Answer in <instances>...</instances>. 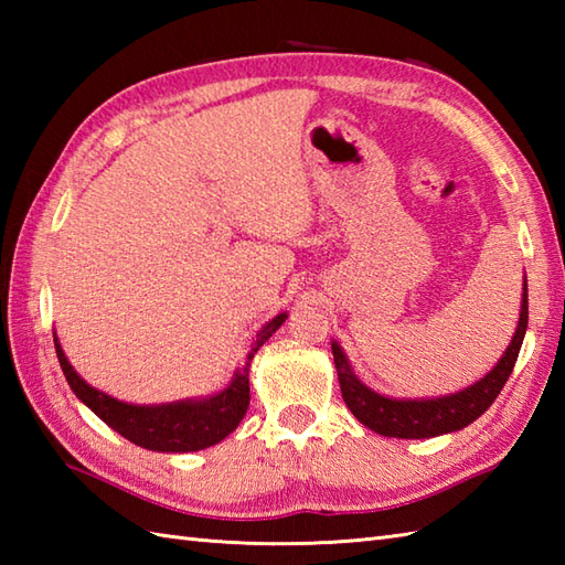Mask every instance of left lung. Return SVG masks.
<instances>
[{
	"label": "left lung",
	"instance_id": "1",
	"mask_svg": "<svg viewBox=\"0 0 565 565\" xmlns=\"http://www.w3.org/2000/svg\"><path fill=\"white\" fill-rule=\"evenodd\" d=\"M526 320H530V306H526V284H524L518 330H514V338L510 340L505 354L500 356V362L490 369L481 381H476L473 386L449 393V395H437V398L398 401V398H386V395L371 391L354 376V371L350 362H347L342 347L338 342H332V356H334V369H338L342 398L359 423L379 431L383 437L429 439V437L447 435V431L463 429L466 425H471L473 419L481 417L490 405H493L498 393L508 383L524 340Z\"/></svg>",
	"mask_w": 565,
	"mask_h": 565
}]
</instances>
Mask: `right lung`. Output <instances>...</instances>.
<instances>
[{"instance_id":"1","label":"right lung","mask_w":565,"mask_h":565,"mask_svg":"<svg viewBox=\"0 0 565 565\" xmlns=\"http://www.w3.org/2000/svg\"><path fill=\"white\" fill-rule=\"evenodd\" d=\"M284 320L286 313H279L257 332V338L252 342V350L247 354V362L243 369L235 371L231 386L211 395V398L201 401H177L167 405H130L124 401H116L111 395L89 386V383L72 369L57 338L55 354L60 366H63V374L70 383V388L75 391L77 398L87 405L94 415L102 417L106 425L116 429L118 435L150 451L184 454L213 447V444L223 441L239 425V419L245 417L249 405L252 356H255L259 347L284 326Z\"/></svg>"}]
</instances>
